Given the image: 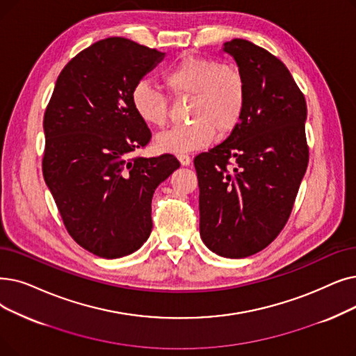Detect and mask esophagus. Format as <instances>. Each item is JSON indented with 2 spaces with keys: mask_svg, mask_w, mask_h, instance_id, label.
I'll use <instances>...</instances> for the list:
<instances>
[{
  "mask_svg": "<svg viewBox=\"0 0 356 356\" xmlns=\"http://www.w3.org/2000/svg\"><path fill=\"white\" fill-rule=\"evenodd\" d=\"M177 159H179L181 165H189L191 164V157L188 156V154H179Z\"/></svg>",
  "mask_w": 356,
  "mask_h": 356,
  "instance_id": "obj_1",
  "label": "esophagus"
}]
</instances>
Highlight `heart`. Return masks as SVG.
<instances>
[{
    "instance_id": "obj_1",
    "label": "heart",
    "mask_w": 356,
    "mask_h": 356,
    "mask_svg": "<svg viewBox=\"0 0 356 356\" xmlns=\"http://www.w3.org/2000/svg\"><path fill=\"white\" fill-rule=\"evenodd\" d=\"M163 81L175 97L192 96L189 125L176 127L156 138L163 152L184 154L208 147L215 131L224 136L233 131L245 109V81L241 72L212 58L188 55L163 74ZM131 103L143 122L163 128L168 120V99L148 80L138 81Z\"/></svg>"
}]
</instances>
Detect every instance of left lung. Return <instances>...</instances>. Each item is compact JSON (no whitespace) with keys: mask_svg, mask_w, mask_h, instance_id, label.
I'll list each match as a JSON object with an SVG mask.
<instances>
[{"mask_svg":"<svg viewBox=\"0 0 356 356\" xmlns=\"http://www.w3.org/2000/svg\"><path fill=\"white\" fill-rule=\"evenodd\" d=\"M224 52L245 81V109L224 143L200 152L199 231L209 250L229 259L252 256L285 227L308 165L304 95L280 59L233 39Z\"/></svg>","mask_w":356,"mask_h":356,"instance_id":"8db88e82","label":"left lung"}]
</instances>
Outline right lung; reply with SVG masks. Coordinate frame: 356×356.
I'll return each instance as SVG.
<instances>
[{
	"mask_svg": "<svg viewBox=\"0 0 356 356\" xmlns=\"http://www.w3.org/2000/svg\"><path fill=\"white\" fill-rule=\"evenodd\" d=\"M164 54L107 38L60 71L43 118V179L70 236L104 259L128 256L151 234L154 191L180 163L173 154L134 157L151 131L131 91Z\"/></svg>",
	"mask_w": 356,
	"mask_h": 356,
	"instance_id": "1",
	"label": "right lung"
}]
</instances>
